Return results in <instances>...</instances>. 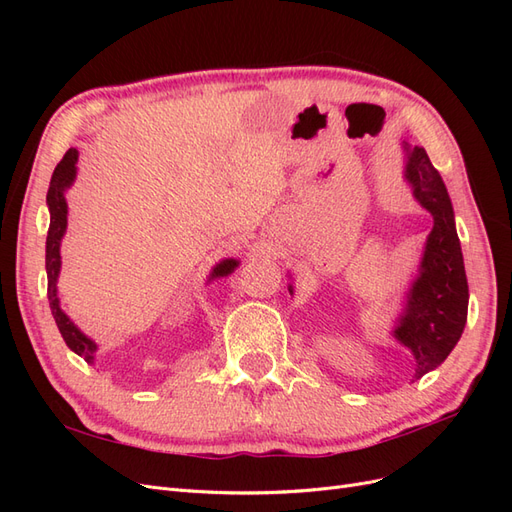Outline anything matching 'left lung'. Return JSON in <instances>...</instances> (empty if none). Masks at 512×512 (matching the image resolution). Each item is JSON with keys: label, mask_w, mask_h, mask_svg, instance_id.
<instances>
[{"label": "left lung", "mask_w": 512, "mask_h": 512, "mask_svg": "<svg viewBox=\"0 0 512 512\" xmlns=\"http://www.w3.org/2000/svg\"><path fill=\"white\" fill-rule=\"evenodd\" d=\"M406 156L404 179L418 205L431 213L421 262L397 314L391 335L414 356V380L436 369L453 352L468 320V277L455 228L451 196L423 147L401 143ZM292 280V275L288 273ZM292 294V284H288Z\"/></svg>", "instance_id": "1"}]
</instances>
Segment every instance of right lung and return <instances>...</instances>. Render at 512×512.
Listing matches in <instances>:
<instances>
[{
    "mask_svg": "<svg viewBox=\"0 0 512 512\" xmlns=\"http://www.w3.org/2000/svg\"><path fill=\"white\" fill-rule=\"evenodd\" d=\"M76 162H79V151L68 149L64 160L57 164L51 177L49 192H46V207H49L51 213V224H49V235H46V280H49V290H46V297H49L51 305V314L57 322V329L64 337L66 346L74 352L83 356V359L94 365L96 363V352L98 344L94 339L87 337L76 324L70 320V316L61 309L59 303V294H57V280H59V271H61V239L66 235L68 228V203H66V192L72 188V183L76 179ZM241 265V260L237 258H224L215 265L207 277V282L220 280V277H228L232 271Z\"/></svg>",
    "mask_w": 512,
    "mask_h": 512,
    "instance_id": "right-lung-1",
    "label": "right lung"
}]
</instances>
